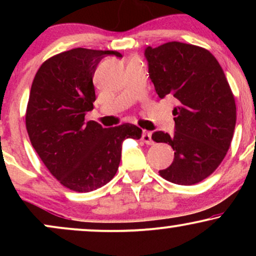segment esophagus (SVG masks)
<instances>
[{
	"label": "esophagus",
	"instance_id": "1",
	"mask_svg": "<svg viewBox=\"0 0 256 256\" xmlns=\"http://www.w3.org/2000/svg\"><path fill=\"white\" fill-rule=\"evenodd\" d=\"M142 140L146 144H152V132L150 131H143L142 134Z\"/></svg>",
	"mask_w": 256,
	"mask_h": 256
}]
</instances>
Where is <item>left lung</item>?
I'll return each instance as SVG.
<instances>
[{
	"label": "left lung",
	"mask_w": 256,
	"mask_h": 256,
	"mask_svg": "<svg viewBox=\"0 0 256 256\" xmlns=\"http://www.w3.org/2000/svg\"><path fill=\"white\" fill-rule=\"evenodd\" d=\"M144 56L158 98L173 96L178 104L173 134H152L174 150L171 166L158 173L174 184L200 183L220 165L234 136L236 104L228 79L210 52L192 44L146 46Z\"/></svg>",
	"instance_id": "1"
}]
</instances>
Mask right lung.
Here are the masks:
<instances>
[{
	"instance_id": "1",
	"label": "right lung",
	"mask_w": 256,
	"mask_h": 256,
	"mask_svg": "<svg viewBox=\"0 0 256 256\" xmlns=\"http://www.w3.org/2000/svg\"><path fill=\"white\" fill-rule=\"evenodd\" d=\"M118 52L74 48L46 60L32 83L26 128L46 168L64 186L89 192L116 176L126 138L140 140L142 130L124 124L104 128L85 122L96 100L92 77L102 58Z\"/></svg>"
}]
</instances>
